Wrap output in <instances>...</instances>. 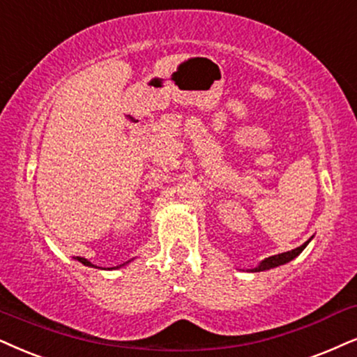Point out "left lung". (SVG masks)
Returning <instances> with one entry per match:
<instances>
[{
  "label": "left lung",
  "instance_id": "obj_1",
  "mask_svg": "<svg viewBox=\"0 0 357 357\" xmlns=\"http://www.w3.org/2000/svg\"><path fill=\"white\" fill-rule=\"evenodd\" d=\"M310 241H311V238H310ZM310 241H306L303 245L296 247V249H293V250H288V252H283V254L268 257V259H265L264 261H261L259 267L252 268V272H264V270H270V268H273V267H278V265L287 264V261H290V260L295 259L296 255H300L301 252H303L305 247L308 245Z\"/></svg>",
  "mask_w": 357,
  "mask_h": 357
}]
</instances>
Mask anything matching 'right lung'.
<instances>
[{
	"label": "right lung",
	"instance_id": "add662e5",
	"mask_svg": "<svg viewBox=\"0 0 357 357\" xmlns=\"http://www.w3.org/2000/svg\"><path fill=\"white\" fill-rule=\"evenodd\" d=\"M77 260H79V261H82V264H84V265H87V267H93V265L90 264V261H89L87 259H82V257H77ZM120 267H123V265H120Z\"/></svg>",
	"mask_w": 357,
	"mask_h": 357
}]
</instances>
